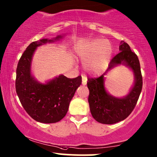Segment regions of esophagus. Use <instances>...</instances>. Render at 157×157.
Instances as JSON below:
<instances>
[{"mask_svg":"<svg viewBox=\"0 0 157 157\" xmlns=\"http://www.w3.org/2000/svg\"><path fill=\"white\" fill-rule=\"evenodd\" d=\"M81 77H82V84L83 85H86V81H87L86 76H83V75H82Z\"/></svg>","mask_w":157,"mask_h":157,"instance_id":"34e87169","label":"esophagus"}]
</instances>
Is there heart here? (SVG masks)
<instances>
[{"label":"heart","mask_w":157,"mask_h":157,"mask_svg":"<svg viewBox=\"0 0 157 157\" xmlns=\"http://www.w3.org/2000/svg\"><path fill=\"white\" fill-rule=\"evenodd\" d=\"M76 51L83 60V68L91 75L102 73L108 65L112 54L110 43L101 39H94L77 46Z\"/></svg>","instance_id":"heart-1"}]
</instances>
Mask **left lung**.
Here are the masks:
<instances>
[{
	"instance_id": "left-lung-1",
	"label": "left lung",
	"mask_w": 157,
	"mask_h": 157,
	"mask_svg": "<svg viewBox=\"0 0 157 157\" xmlns=\"http://www.w3.org/2000/svg\"><path fill=\"white\" fill-rule=\"evenodd\" d=\"M120 52L112 59L108 68L100 77L88 78L89 104L91 115L97 122L114 124L125 120L132 113L141 92L143 79L138 56L124 41L121 42ZM123 64L133 71L134 83L129 93L123 98H115L107 92L104 86V76L115 67Z\"/></svg>"
}]
</instances>
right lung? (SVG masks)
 Here are the masks:
<instances>
[{"mask_svg": "<svg viewBox=\"0 0 157 157\" xmlns=\"http://www.w3.org/2000/svg\"><path fill=\"white\" fill-rule=\"evenodd\" d=\"M63 37V35H58L52 40L42 39L32 42L18 63L16 93L26 113L40 123H54L63 118L70 101L81 84L80 76L68 78L60 75L42 83L36 81L32 74V58L37 47L48 42L52 43Z\"/></svg>", "mask_w": 157, "mask_h": 157, "instance_id": "add662e5", "label": "right lung"}]
</instances>
